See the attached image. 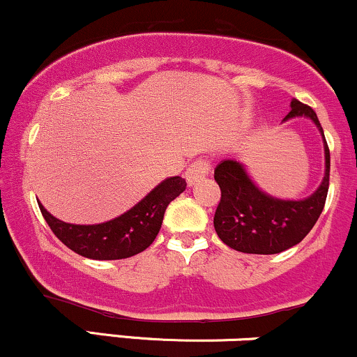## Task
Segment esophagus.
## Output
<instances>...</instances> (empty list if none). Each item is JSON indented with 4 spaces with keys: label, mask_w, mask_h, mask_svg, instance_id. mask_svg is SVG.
Wrapping results in <instances>:
<instances>
[{
    "label": "esophagus",
    "mask_w": 357,
    "mask_h": 357,
    "mask_svg": "<svg viewBox=\"0 0 357 357\" xmlns=\"http://www.w3.org/2000/svg\"><path fill=\"white\" fill-rule=\"evenodd\" d=\"M210 174V162L206 161V159H196L192 165L188 167L186 173V181L190 186H195V184H198L202 179L206 178V176Z\"/></svg>",
    "instance_id": "obj_1"
}]
</instances>
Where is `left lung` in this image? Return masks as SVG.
I'll return each mask as SVG.
<instances>
[{
    "label": "left lung",
    "instance_id": "obj_1",
    "mask_svg": "<svg viewBox=\"0 0 357 357\" xmlns=\"http://www.w3.org/2000/svg\"><path fill=\"white\" fill-rule=\"evenodd\" d=\"M305 116L312 119L322 137L324 130L312 107L298 100L290 102V112L284 121ZM326 174L319 190L302 202H285L260 191L240 162L221 161L215 167V181L221 198L215 211V230L220 240L233 250L258 255H273L301 243L312 230L326 204L329 191L331 154L326 137Z\"/></svg>",
    "mask_w": 357,
    "mask_h": 357
}]
</instances>
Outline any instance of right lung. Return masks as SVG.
Returning <instances> with one entry per match:
<instances>
[{
    "label": "right lung",
    "mask_w": 357,
    "mask_h": 357,
    "mask_svg": "<svg viewBox=\"0 0 357 357\" xmlns=\"http://www.w3.org/2000/svg\"><path fill=\"white\" fill-rule=\"evenodd\" d=\"M184 190L186 181L183 178H167L124 215L100 225L65 223L52 216L42 203L38 206L56 238L75 253L92 260H121L144 252L153 243L167 204Z\"/></svg>",
    "instance_id": "1"
}]
</instances>
